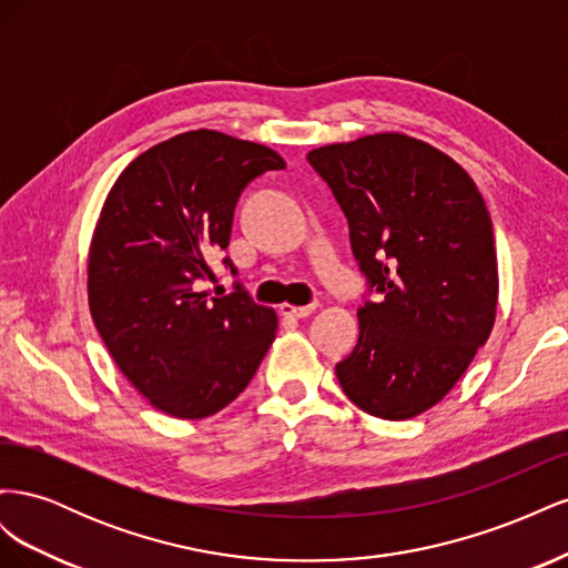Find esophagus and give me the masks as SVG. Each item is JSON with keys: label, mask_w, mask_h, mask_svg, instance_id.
Wrapping results in <instances>:
<instances>
[{"label": "esophagus", "mask_w": 568, "mask_h": 568, "mask_svg": "<svg viewBox=\"0 0 568 568\" xmlns=\"http://www.w3.org/2000/svg\"><path fill=\"white\" fill-rule=\"evenodd\" d=\"M315 307H317V303H311V305H288V303H284V305H280V313H282L284 317L303 320V317H307V315H313Z\"/></svg>", "instance_id": "esophagus-1"}]
</instances>
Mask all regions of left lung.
<instances>
[{
	"instance_id": "left-lung-1",
	"label": "left lung",
	"mask_w": 568,
	"mask_h": 568,
	"mask_svg": "<svg viewBox=\"0 0 568 568\" xmlns=\"http://www.w3.org/2000/svg\"><path fill=\"white\" fill-rule=\"evenodd\" d=\"M348 220L367 280L359 336L336 365L367 415L409 419L448 393L490 336L497 307L493 222L474 180L398 132L307 153Z\"/></svg>"
}]
</instances>
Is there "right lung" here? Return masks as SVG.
I'll use <instances>...</instances> for the list:
<instances>
[{"instance_id": "1", "label": "right lung", "mask_w": 568, "mask_h": 568, "mask_svg": "<svg viewBox=\"0 0 568 568\" xmlns=\"http://www.w3.org/2000/svg\"><path fill=\"white\" fill-rule=\"evenodd\" d=\"M277 151L215 130L136 156L106 196L92 236L88 294L99 336L130 384L180 419L211 417L242 393L277 332L242 282L205 296L211 257L230 246L248 182L284 170ZM236 277V267L225 257Z\"/></svg>"}]
</instances>
